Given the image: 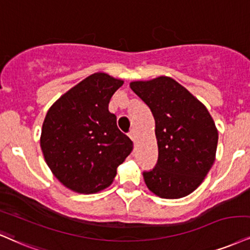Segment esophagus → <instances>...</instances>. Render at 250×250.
Returning <instances> with one entry per match:
<instances>
[{
  "label": "esophagus",
  "instance_id": "esophagus-1",
  "mask_svg": "<svg viewBox=\"0 0 250 250\" xmlns=\"http://www.w3.org/2000/svg\"><path fill=\"white\" fill-rule=\"evenodd\" d=\"M129 137L131 138V141H134V142H135V140H136V135H135L134 130H131L130 133H129Z\"/></svg>",
  "mask_w": 250,
  "mask_h": 250
}]
</instances>
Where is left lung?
Segmentation results:
<instances>
[{"label":"left lung","mask_w":250,"mask_h":250,"mask_svg":"<svg viewBox=\"0 0 250 250\" xmlns=\"http://www.w3.org/2000/svg\"><path fill=\"white\" fill-rule=\"evenodd\" d=\"M130 88L150 108L155 119L158 159L144 171L151 192L165 199L192 193L215 161L218 130L207 108L169 77L133 81Z\"/></svg>","instance_id":"1"}]
</instances>
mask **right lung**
Masks as SVG:
<instances>
[{"label": "right lung", "mask_w": 250, "mask_h": 250, "mask_svg": "<svg viewBox=\"0 0 250 250\" xmlns=\"http://www.w3.org/2000/svg\"><path fill=\"white\" fill-rule=\"evenodd\" d=\"M123 81L94 73L51 106L41 148L56 178L72 191L95 193L112 184L133 142L116 125L108 104Z\"/></svg>", "instance_id": "add662e5"}]
</instances>
